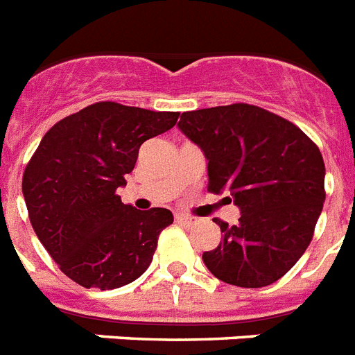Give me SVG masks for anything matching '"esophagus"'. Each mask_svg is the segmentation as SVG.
<instances>
[{
	"label": "esophagus",
	"mask_w": 355,
	"mask_h": 355,
	"mask_svg": "<svg viewBox=\"0 0 355 355\" xmlns=\"http://www.w3.org/2000/svg\"><path fill=\"white\" fill-rule=\"evenodd\" d=\"M175 220H177V222H182V223H191L193 216H189V214H186V213H175Z\"/></svg>",
	"instance_id": "esophagus-1"
}]
</instances>
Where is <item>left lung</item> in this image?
<instances>
[{
  "instance_id": "obj_1",
  "label": "left lung",
  "mask_w": 355,
  "mask_h": 355,
  "mask_svg": "<svg viewBox=\"0 0 355 355\" xmlns=\"http://www.w3.org/2000/svg\"><path fill=\"white\" fill-rule=\"evenodd\" d=\"M180 132L207 159V189L227 191L240 209L236 225L214 220L222 240L202 254L229 285L274 284L302 258L324 202V162L293 122L252 104L184 112Z\"/></svg>"
}]
</instances>
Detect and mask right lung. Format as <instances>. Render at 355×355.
<instances>
[{
  "instance_id": "add662e5",
  "label": "right lung",
  "mask_w": 355,
  "mask_h": 355,
  "mask_svg": "<svg viewBox=\"0 0 355 355\" xmlns=\"http://www.w3.org/2000/svg\"><path fill=\"white\" fill-rule=\"evenodd\" d=\"M177 119V112L104 101L64 117L41 139L23 173V196L40 242L76 284L110 291L150 267L171 211H139L122 204L117 189L126 186L139 148Z\"/></svg>"
}]
</instances>
